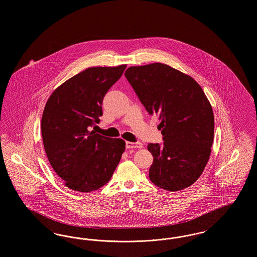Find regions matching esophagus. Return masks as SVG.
<instances>
[{
  "label": "esophagus",
  "mask_w": 257,
  "mask_h": 257,
  "mask_svg": "<svg viewBox=\"0 0 257 257\" xmlns=\"http://www.w3.org/2000/svg\"><path fill=\"white\" fill-rule=\"evenodd\" d=\"M143 147L142 143H131V142H126V148L131 149V148H141Z\"/></svg>",
  "instance_id": "1"
}]
</instances>
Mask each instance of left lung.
Masks as SVG:
<instances>
[{
    "mask_svg": "<svg viewBox=\"0 0 257 257\" xmlns=\"http://www.w3.org/2000/svg\"><path fill=\"white\" fill-rule=\"evenodd\" d=\"M125 77L150 114H157L164 144H149L151 182L167 191L190 187L204 171L214 141V113L201 86L164 63L131 66Z\"/></svg>",
    "mask_w": 257,
    "mask_h": 257,
    "instance_id": "left-lung-1",
    "label": "left lung"
}]
</instances>
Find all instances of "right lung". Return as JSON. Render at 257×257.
I'll list each match as a JSON object with an SVG mask.
<instances>
[{"label": "right lung", "instance_id": "obj_1", "mask_svg": "<svg viewBox=\"0 0 257 257\" xmlns=\"http://www.w3.org/2000/svg\"><path fill=\"white\" fill-rule=\"evenodd\" d=\"M126 64L90 67L68 79L51 94L41 119L44 149L64 185L77 192L98 190L110 181L125 142L90 131L103 114L105 94Z\"/></svg>", "mask_w": 257, "mask_h": 257}]
</instances>
